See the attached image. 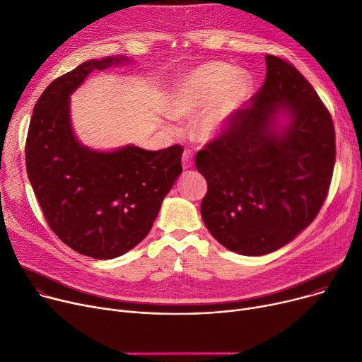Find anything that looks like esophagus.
I'll return each mask as SVG.
<instances>
[{
	"instance_id": "esophagus-1",
	"label": "esophagus",
	"mask_w": 362,
	"mask_h": 362,
	"mask_svg": "<svg viewBox=\"0 0 362 362\" xmlns=\"http://www.w3.org/2000/svg\"><path fill=\"white\" fill-rule=\"evenodd\" d=\"M182 166H184V169H188L193 166V152H191L189 148H185L182 153Z\"/></svg>"
}]
</instances>
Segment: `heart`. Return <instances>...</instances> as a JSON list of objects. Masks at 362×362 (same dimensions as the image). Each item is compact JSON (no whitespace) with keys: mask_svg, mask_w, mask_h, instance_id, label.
<instances>
[{"mask_svg":"<svg viewBox=\"0 0 362 362\" xmlns=\"http://www.w3.org/2000/svg\"><path fill=\"white\" fill-rule=\"evenodd\" d=\"M233 73L225 64H209L189 74L180 83L173 96V114L189 118L207 105L197 119L196 129L204 139L215 137L248 90L247 80L233 78Z\"/></svg>","mask_w":362,"mask_h":362,"instance_id":"obj_1","label":"heart"}]
</instances>
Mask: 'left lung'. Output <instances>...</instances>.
I'll list each match as a JSON object with an SVG mask.
<instances>
[{
    "instance_id": "1",
    "label": "left lung",
    "mask_w": 362,
    "mask_h": 362,
    "mask_svg": "<svg viewBox=\"0 0 362 362\" xmlns=\"http://www.w3.org/2000/svg\"><path fill=\"white\" fill-rule=\"evenodd\" d=\"M266 66L259 92L196 155L204 225L244 256L279 250L315 219L336 160L333 119L310 81L282 57ZM279 110L291 115L284 134L272 127Z\"/></svg>"
}]
</instances>
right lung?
<instances>
[{"instance_id":"obj_1","label":"right lung","mask_w":362,"mask_h":362,"mask_svg":"<svg viewBox=\"0 0 362 362\" xmlns=\"http://www.w3.org/2000/svg\"><path fill=\"white\" fill-rule=\"evenodd\" d=\"M124 59H90L55 78L35 103L25 147L28 177L48 226L64 244L98 260L118 257L147 235L182 173L181 144L100 153L73 136L69 95L90 71Z\"/></svg>"}]
</instances>
